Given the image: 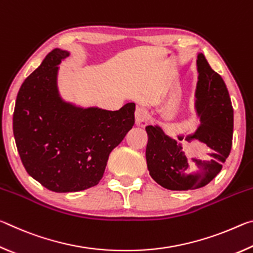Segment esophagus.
<instances>
[{
	"label": "esophagus",
	"mask_w": 253,
	"mask_h": 253,
	"mask_svg": "<svg viewBox=\"0 0 253 253\" xmlns=\"http://www.w3.org/2000/svg\"><path fill=\"white\" fill-rule=\"evenodd\" d=\"M135 123L137 127L144 128L148 125V115L142 108H137L135 111Z\"/></svg>",
	"instance_id": "obj_1"
}]
</instances>
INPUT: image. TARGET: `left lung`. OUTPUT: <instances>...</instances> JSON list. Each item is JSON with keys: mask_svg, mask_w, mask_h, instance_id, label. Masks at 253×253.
Segmentation results:
<instances>
[{"mask_svg": "<svg viewBox=\"0 0 253 253\" xmlns=\"http://www.w3.org/2000/svg\"><path fill=\"white\" fill-rule=\"evenodd\" d=\"M198 84L194 108L200 124L193 132L168 135L160 125L146 127V162L149 175L170 191L203 187L221 172L232 147L233 108L223 79L216 74L202 52L198 53ZM196 140L209 149L202 159L188 158L182 141Z\"/></svg>", "mask_w": 253, "mask_h": 253, "instance_id": "left-lung-1", "label": "left lung"}]
</instances>
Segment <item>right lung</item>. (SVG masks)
<instances>
[{
	"instance_id": "add662e5",
	"label": "right lung",
	"mask_w": 253,
	"mask_h": 253,
	"mask_svg": "<svg viewBox=\"0 0 253 253\" xmlns=\"http://www.w3.org/2000/svg\"><path fill=\"white\" fill-rule=\"evenodd\" d=\"M70 52L54 49L21 85L13 134L30 176L58 193L97 185L113 149L135 124V104L110 111L83 107L59 92V65Z\"/></svg>"
}]
</instances>
